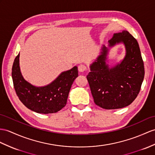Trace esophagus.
<instances>
[{
    "label": "esophagus",
    "mask_w": 155,
    "mask_h": 155,
    "mask_svg": "<svg viewBox=\"0 0 155 155\" xmlns=\"http://www.w3.org/2000/svg\"><path fill=\"white\" fill-rule=\"evenodd\" d=\"M87 70V67L85 64H80L78 66V70L80 72H84Z\"/></svg>",
    "instance_id": "esophagus-1"
}]
</instances>
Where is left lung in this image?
<instances>
[{
  "instance_id": "8db88e82",
  "label": "left lung",
  "mask_w": 155,
  "mask_h": 155,
  "mask_svg": "<svg viewBox=\"0 0 155 155\" xmlns=\"http://www.w3.org/2000/svg\"><path fill=\"white\" fill-rule=\"evenodd\" d=\"M123 43L126 56L116 66L106 64L108 48L103 45L101 54L90 65L87 75L95 103L104 109L122 108L138 95L145 75L144 64L137 40L127 31L114 33L108 47Z\"/></svg>"
}]
</instances>
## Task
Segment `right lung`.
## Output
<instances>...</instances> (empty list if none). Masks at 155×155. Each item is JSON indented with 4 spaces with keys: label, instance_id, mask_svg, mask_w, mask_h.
Segmentation results:
<instances>
[{
    "label": "right lung",
    "instance_id": "1",
    "mask_svg": "<svg viewBox=\"0 0 155 155\" xmlns=\"http://www.w3.org/2000/svg\"><path fill=\"white\" fill-rule=\"evenodd\" d=\"M19 58L20 53L14 61L12 77L14 89L21 103L31 110L40 114L55 113L64 107L71 85L78 76V67L63 71L50 84L35 87L22 76Z\"/></svg>",
    "mask_w": 155,
    "mask_h": 155
}]
</instances>
